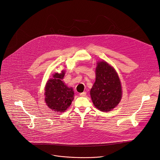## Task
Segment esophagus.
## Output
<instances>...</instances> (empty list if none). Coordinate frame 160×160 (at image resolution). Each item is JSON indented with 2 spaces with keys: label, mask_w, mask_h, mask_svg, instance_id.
<instances>
[{
  "label": "esophagus",
  "mask_w": 160,
  "mask_h": 160,
  "mask_svg": "<svg viewBox=\"0 0 160 160\" xmlns=\"http://www.w3.org/2000/svg\"><path fill=\"white\" fill-rule=\"evenodd\" d=\"M80 96H81V97H85L86 96V92H83L82 93H80Z\"/></svg>",
  "instance_id": "1"
}]
</instances>
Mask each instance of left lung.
Listing matches in <instances>:
<instances>
[{
  "label": "left lung",
  "instance_id": "obj_1",
  "mask_svg": "<svg viewBox=\"0 0 160 160\" xmlns=\"http://www.w3.org/2000/svg\"><path fill=\"white\" fill-rule=\"evenodd\" d=\"M95 70V82L90 90L95 107L102 112H109L120 102L122 87L115 69L104 60L98 62Z\"/></svg>",
  "mask_w": 160,
  "mask_h": 160
}]
</instances>
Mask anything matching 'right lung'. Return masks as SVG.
Segmentation results:
<instances>
[{"mask_svg":"<svg viewBox=\"0 0 160 160\" xmlns=\"http://www.w3.org/2000/svg\"><path fill=\"white\" fill-rule=\"evenodd\" d=\"M65 71L61 73H54L52 78L48 80L45 89V102L48 108L54 112H65L74 99L72 87H68L62 80Z\"/></svg>","mask_w":160,"mask_h":160,"instance_id":"obj_1","label":"right lung"}]
</instances>
